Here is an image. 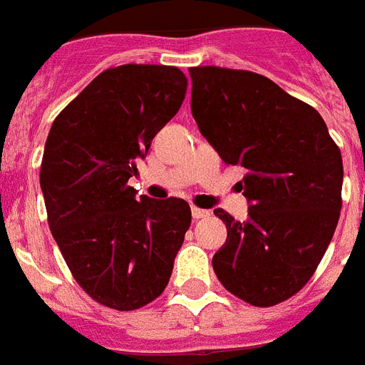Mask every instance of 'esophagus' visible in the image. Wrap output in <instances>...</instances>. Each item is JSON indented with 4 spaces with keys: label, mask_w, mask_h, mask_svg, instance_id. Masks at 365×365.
<instances>
[{
    "label": "esophagus",
    "mask_w": 365,
    "mask_h": 365,
    "mask_svg": "<svg viewBox=\"0 0 365 365\" xmlns=\"http://www.w3.org/2000/svg\"><path fill=\"white\" fill-rule=\"evenodd\" d=\"M209 215H211V212L205 211V209H200V207H192V217L196 218V220L209 217Z\"/></svg>",
    "instance_id": "34e87169"
}]
</instances>
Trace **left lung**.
I'll return each instance as SVG.
<instances>
[{
	"label": "left lung",
	"instance_id": "obj_1",
	"mask_svg": "<svg viewBox=\"0 0 365 365\" xmlns=\"http://www.w3.org/2000/svg\"><path fill=\"white\" fill-rule=\"evenodd\" d=\"M192 115L226 164L243 165L249 218L215 209L228 230L212 256L224 288L256 307L299 292L324 256L341 211L343 160L311 105L264 75L190 67Z\"/></svg>",
	"mask_w": 365,
	"mask_h": 365
}]
</instances>
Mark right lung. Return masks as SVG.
<instances>
[{
  "instance_id": "1",
  "label": "right lung",
  "mask_w": 365,
  "mask_h": 365,
  "mask_svg": "<svg viewBox=\"0 0 365 365\" xmlns=\"http://www.w3.org/2000/svg\"><path fill=\"white\" fill-rule=\"evenodd\" d=\"M179 67L126 63L100 73L54 118L39 182L52 237L90 298L133 311L168 287L190 205L128 186L154 135L185 100Z\"/></svg>"
}]
</instances>
